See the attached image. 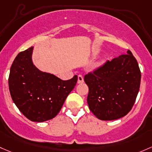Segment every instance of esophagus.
Segmentation results:
<instances>
[{"mask_svg": "<svg viewBox=\"0 0 152 152\" xmlns=\"http://www.w3.org/2000/svg\"><path fill=\"white\" fill-rule=\"evenodd\" d=\"M83 82H84V78L81 75H79L78 76V84H81Z\"/></svg>", "mask_w": 152, "mask_h": 152, "instance_id": "esophagus-1", "label": "esophagus"}]
</instances>
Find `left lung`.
<instances>
[{
	"mask_svg": "<svg viewBox=\"0 0 152 152\" xmlns=\"http://www.w3.org/2000/svg\"><path fill=\"white\" fill-rule=\"evenodd\" d=\"M141 73L136 59L127 54L107 61L84 76L89 87L87 103L100 120H115L132 109L140 88Z\"/></svg>",
	"mask_w": 152,
	"mask_h": 152,
	"instance_id": "1",
	"label": "left lung"
}]
</instances>
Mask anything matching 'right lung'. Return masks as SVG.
Listing matches in <instances>:
<instances>
[{"mask_svg": "<svg viewBox=\"0 0 152 152\" xmlns=\"http://www.w3.org/2000/svg\"><path fill=\"white\" fill-rule=\"evenodd\" d=\"M33 47L20 52L13 62L9 87L13 102L32 122L53 119L60 112L65 99L77 82L75 75L63 81L51 73L41 71L33 63Z\"/></svg>", "mask_w": 152, "mask_h": 152, "instance_id": "right-lung-1", "label": "right lung"}]
</instances>
